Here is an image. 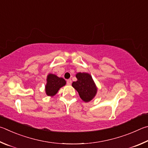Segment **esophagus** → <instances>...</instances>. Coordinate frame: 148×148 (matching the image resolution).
<instances>
[{"label": "esophagus", "instance_id": "1", "mask_svg": "<svg viewBox=\"0 0 148 148\" xmlns=\"http://www.w3.org/2000/svg\"><path fill=\"white\" fill-rule=\"evenodd\" d=\"M71 83H72V81L71 79H68L67 81V84H68V85H71Z\"/></svg>", "mask_w": 148, "mask_h": 148}]
</instances>
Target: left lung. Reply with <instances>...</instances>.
I'll return each instance as SVG.
<instances>
[{"instance_id":"obj_1","label":"left lung","mask_w":148,"mask_h":148,"mask_svg":"<svg viewBox=\"0 0 148 148\" xmlns=\"http://www.w3.org/2000/svg\"><path fill=\"white\" fill-rule=\"evenodd\" d=\"M77 81L72 83V86L78 92L80 97L88 103L95 97L97 92V87L92 77L88 73H77Z\"/></svg>"}]
</instances>
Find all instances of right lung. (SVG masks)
<instances>
[{"label":"right lung","mask_w":148,"mask_h":148,"mask_svg":"<svg viewBox=\"0 0 148 148\" xmlns=\"http://www.w3.org/2000/svg\"><path fill=\"white\" fill-rule=\"evenodd\" d=\"M66 84V81L62 77H57L53 73L48 74L45 86L46 95L47 96L53 97L58 93L60 88L65 86Z\"/></svg>","instance_id":"add662e5"}]
</instances>
